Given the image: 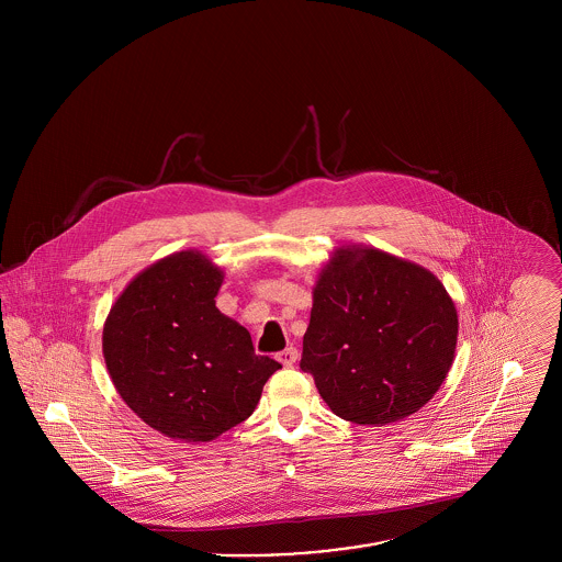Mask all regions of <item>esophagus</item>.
Masks as SVG:
<instances>
[{
    "label": "esophagus",
    "mask_w": 562,
    "mask_h": 562,
    "mask_svg": "<svg viewBox=\"0 0 562 562\" xmlns=\"http://www.w3.org/2000/svg\"><path fill=\"white\" fill-rule=\"evenodd\" d=\"M277 359H279L285 368H292V366L296 363V359H299V350H296L294 346H290V348H285L283 352H279Z\"/></svg>",
    "instance_id": "34e87169"
}]
</instances>
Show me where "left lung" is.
Returning <instances> with one entry per match:
<instances>
[{
    "instance_id": "left-lung-1",
    "label": "left lung",
    "mask_w": 562,
    "mask_h": 562,
    "mask_svg": "<svg viewBox=\"0 0 562 562\" xmlns=\"http://www.w3.org/2000/svg\"><path fill=\"white\" fill-rule=\"evenodd\" d=\"M457 335V307L430 270L341 246L318 274L301 368L335 415L385 426L437 394Z\"/></svg>"
}]
</instances>
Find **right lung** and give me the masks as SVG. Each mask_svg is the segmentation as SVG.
<instances>
[{"mask_svg":"<svg viewBox=\"0 0 562 562\" xmlns=\"http://www.w3.org/2000/svg\"><path fill=\"white\" fill-rule=\"evenodd\" d=\"M223 270L181 250L143 270L103 324V359L125 404L161 435L212 441L244 422L281 368L216 307Z\"/></svg>","mask_w":562,"mask_h":562,"instance_id":"right-lung-1","label":"right lung"}]
</instances>
